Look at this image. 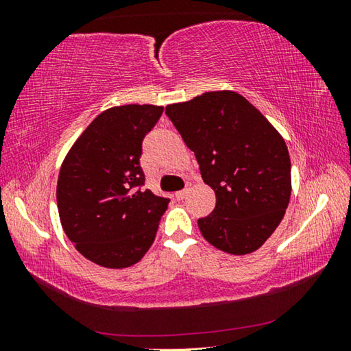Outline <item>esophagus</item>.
Segmentation results:
<instances>
[{
    "mask_svg": "<svg viewBox=\"0 0 351 351\" xmlns=\"http://www.w3.org/2000/svg\"><path fill=\"white\" fill-rule=\"evenodd\" d=\"M187 193H189V190H187V189L180 190V192H176V193H175V198H176L178 201H182L184 198L187 197Z\"/></svg>",
    "mask_w": 351,
    "mask_h": 351,
    "instance_id": "esophagus-1",
    "label": "esophagus"
}]
</instances>
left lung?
I'll list each match as a JSON object with an SVG mask.
<instances>
[{
    "label": "left lung",
    "mask_w": 351,
    "mask_h": 351,
    "mask_svg": "<svg viewBox=\"0 0 351 351\" xmlns=\"http://www.w3.org/2000/svg\"><path fill=\"white\" fill-rule=\"evenodd\" d=\"M165 114L215 192V209L198 219L201 234L223 252L257 251L280 224L291 198V159L282 134L229 90L167 105Z\"/></svg>",
    "instance_id": "left-lung-1"
}]
</instances>
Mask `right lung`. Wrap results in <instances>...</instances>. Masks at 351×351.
I'll return each mask as SVG.
<instances>
[{
  "mask_svg": "<svg viewBox=\"0 0 351 351\" xmlns=\"http://www.w3.org/2000/svg\"><path fill=\"white\" fill-rule=\"evenodd\" d=\"M164 108L112 106L94 119L64 156L57 181L62 228L93 263L122 269L153 245L169 199L142 190V141Z\"/></svg>",
  "mask_w": 351,
  "mask_h": 351,
  "instance_id": "1",
  "label": "right lung"
}]
</instances>
